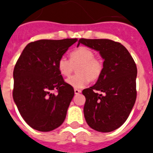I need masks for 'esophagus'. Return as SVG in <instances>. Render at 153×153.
Returning <instances> with one entry per match:
<instances>
[{"label":"esophagus","instance_id":"esophagus-1","mask_svg":"<svg viewBox=\"0 0 153 153\" xmlns=\"http://www.w3.org/2000/svg\"><path fill=\"white\" fill-rule=\"evenodd\" d=\"M74 93H75V94H79L81 93V90L79 89H74Z\"/></svg>","mask_w":153,"mask_h":153}]
</instances>
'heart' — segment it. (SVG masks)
<instances>
[{
	"mask_svg": "<svg viewBox=\"0 0 153 153\" xmlns=\"http://www.w3.org/2000/svg\"><path fill=\"white\" fill-rule=\"evenodd\" d=\"M76 67L77 74L67 79V84L74 88H82L90 80L97 81L103 71V62L95 56L92 50L86 47H79L70 53V59L63 56L57 62V68L63 76H69Z\"/></svg>",
	"mask_w": 153,
	"mask_h": 153,
	"instance_id": "heart-1",
	"label": "heart"
}]
</instances>
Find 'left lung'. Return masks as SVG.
<instances>
[{
    "instance_id": "8db88e82",
    "label": "left lung",
    "mask_w": 153,
    "mask_h": 153,
    "mask_svg": "<svg viewBox=\"0 0 153 153\" xmlns=\"http://www.w3.org/2000/svg\"><path fill=\"white\" fill-rule=\"evenodd\" d=\"M80 44L99 51L104 59L100 77L95 85L82 92L86 97L85 120L92 129L98 132H112L126 122L136 102V63L119 42L81 38L77 47Z\"/></svg>"
}]
</instances>
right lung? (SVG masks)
Listing matches in <instances>:
<instances>
[{
  "label": "right lung",
  "mask_w": 153,
  "mask_h": 153,
  "mask_svg": "<svg viewBox=\"0 0 153 153\" xmlns=\"http://www.w3.org/2000/svg\"><path fill=\"white\" fill-rule=\"evenodd\" d=\"M77 39L40 40L26 46L13 69V98L24 121L40 132L60 126L74 96L57 62Z\"/></svg>",
  "instance_id": "obj_1"
}]
</instances>
